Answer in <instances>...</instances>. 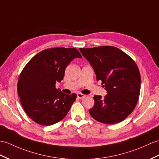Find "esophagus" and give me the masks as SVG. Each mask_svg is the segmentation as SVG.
<instances>
[{
  "instance_id": "1",
  "label": "esophagus",
  "mask_w": 159,
  "mask_h": 159,
  "mask_svg": "<svg viewBox=\"0 0 159 159\" xmlns=\"http://www.w3.org/2000/svg\"><path fill=\"white\" fill-rule=\"evenodd\" d=\"M77 98H80V99H82V98H85L86 97V95H84V94H81V93H77Z\"/></svg>"
}]
</instances>
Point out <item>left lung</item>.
<instances>
[{"label":"left lung","instance_id":"obj_1","mask_svg":"<svg viewBox=\"0 0 159 159\" xmlns=\"http://www.w3.org/2000/svg\"><path fill=\"white\" fill-rule=\"evenodd\" d=\"M101 80L107 94L95 95L94 105L89 110L96 121L115 124L134 111L140 91V73L134 60L120 49L110 46L80 48Z\"/></svg>","mask_w":159,"mask_h":159}]
</instances>
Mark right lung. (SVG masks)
Wrapping results in <instances>:
<instances>
[{
	"mask_svg": "<svg viewBox=\"0 0 159 159\" xmlns=\"http://www.w3.org/2000/svg\"><path fill=\"white\" fill-rule=\"evenodd\" d=\"M75 58H82L76 48L46 49L34 56L21 71L18 95L26 114L38 124L51 125L60 121L75 100V94H66L55 87Z\"/></svg>",
	"mask_w": 159,
	"mask_h": 159,
	"instance_id": "obj_1",
	"label": "right lung"
}]
</instances>
